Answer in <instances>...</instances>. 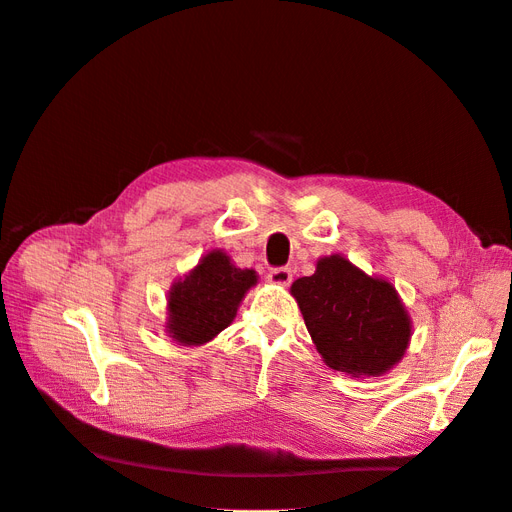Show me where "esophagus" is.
I'll list each match as a JSON object with an SVG mask.
<instances>
[{
	"instance_id": "1",
	"label": "esophagus",
	"mask_w": 512,
	"mask_h": 512,
	"mask_svg": "<svg viewBox=\"0 0 512 512\" xmlns=\"http://www.w3.org/2000/svg\"><path fill=\"white\" fill-rule=\"evenodd\" d=\"M268 281L274 285H290L292 283V270L290 268H272L268 272Z\"/></svg>"
}]
</instances>
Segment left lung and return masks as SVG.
Returning <instances> with one entry per match:
<instances>
[{
    "label": "left lung",
    "mask_w": 512,
    "mask_h": 512,
    "mask_svg": "<svg viewBox=\"0 0 512 512\" xmlns=\"http://www.w3.org/2000/svg\"><path fill=\"white\" fill-rule=\"evenodd\" d=\"M292 296L324 363L350 376H381L411 342V318L389 281L370 277L342 255L318 259Z\"/></svg>",
    "instance_id": "obj_1"
}]
</instances>
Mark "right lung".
<instances>
[{
    "label": "right lung",
    "mask_w": 512,
    "mask_h": 512,
    "mask_svg": "<svg viewBox=\"0 0 512 512\" xmlns=\"http://www.w3.org/2000/svg\"><path fill=\"white\" fill-rule=\"evenodd\" d=\"M257 272L233 266L225 251H209L168 292L166 333L181 346H201L225 331Z\"/></svg>",
    "instance_id": "add662e5"
}]
</instances>
